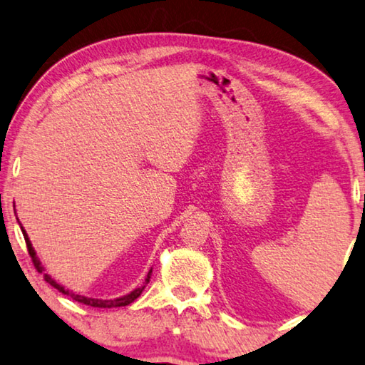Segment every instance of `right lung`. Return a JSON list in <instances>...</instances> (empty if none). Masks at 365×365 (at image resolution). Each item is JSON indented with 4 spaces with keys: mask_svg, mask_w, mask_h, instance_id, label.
Wrapping results in <instances>:
<instances>
[{
    "mask_svg": "<svg viewBox=\"0 0 365 365\" xmlns=\"http://www.w3.org/2000/svg\"><path fill=\"white\" fill-rule=\"evenodd\" d=\"M21 230H22V235H24V240H26V245H27V251H29V256H31V259H32V264H34V267H36L38 272H43V267L41 266V261L37 259L36 251H34L32 245H31V241H29V238H27L26 230L22 228V227H21ZM150 276H151V271L148 272L147 279H145V284H148V282H150ZM43 280H46V282H48L50 285H52V287L57 289L58 292H61L63 295H68V297H71V299L75 300V302H80V304H85V305H89V307H96V308L125 307V305H128V304H132V302L135 300L137 297H140V294H142V292H143V289H145V285H142V287H138V289H135V290H132L130 294H128V295H124V297H119V299H114V300H99V299H88V297L76 295V294L70 292V290H66V289L63 287V285H60V284L55 282V280H53L52 277H50L48 274H43Z\"/></svg>",
    "mask_w": 365,
    "mask_h": 365,
    "instance_id": "add662e5",
    "label": "right lung"
}]
</instances>
